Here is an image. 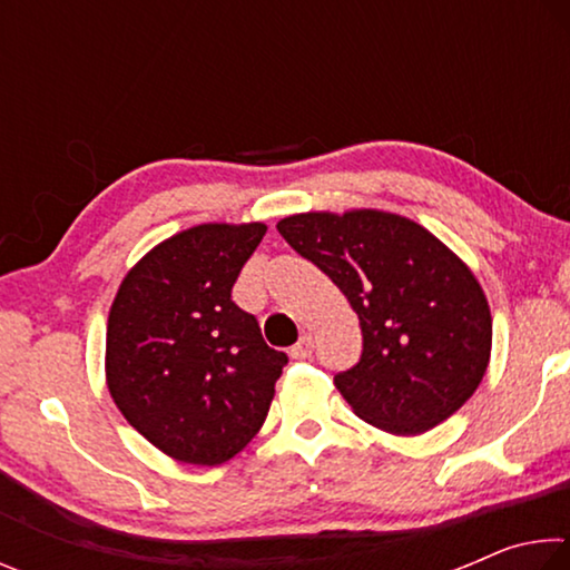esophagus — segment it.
<instances>
[{"mask_svg": "<svg viewBox=\"0 0 570 570\" xmlns=\"http://www.w3.org/2000/svg\"><path fill=\"white\" fill-rule=\"evenodd\" d=\"M312 352H314V340L308 334H304L302 340H298L292 350H288V356H292V360H308Z\"/></svg>", "mask_w": 570, "mask_h": 570, "instance_id": "esophagus-1", "label": "esophagus"}]
</instances>
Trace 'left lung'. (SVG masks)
I'll list each match as a JSON object with an SVG mask.
<instances>
[{
    "instance_id": "left-lung-1",
    "label": "left lung",
    "mask_w": 570,
    "mask_h": 570,
    "mask_svg": "<svg viewBox=\"0 0 570 570\" xmlns=\"http://www.w3.org/2000/svg\"><path fill=\"white\" fill-rule=\"evenodd\" d=\"M276 228L360 316V362L334 377L356 417L410 438L472 397L490 362L493 320L475 274L440 238L372 208L312 210Z\"/></svg>"
}]
</instances>
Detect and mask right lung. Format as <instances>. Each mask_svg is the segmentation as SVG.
Wrapping results in <instances>:
<instances>
[{
  "instance_id": "right-lung-1",
  "label": "right lung",
  "mask_w": 570,
  "mask_h": 570,
  "mask_svg": "<svg viewBox=\"0 0 570 570\" xmlns=\"http://www.w3.org/2000/svg\"><path fill=\"white\" fill-rule=\"evenodd\" d=\"M264 224H200L135 264L108 316L105 377L142 438L188 465L244 450L268 414L288 356L230 298Z\"/></svg>"
}]
</instances>
